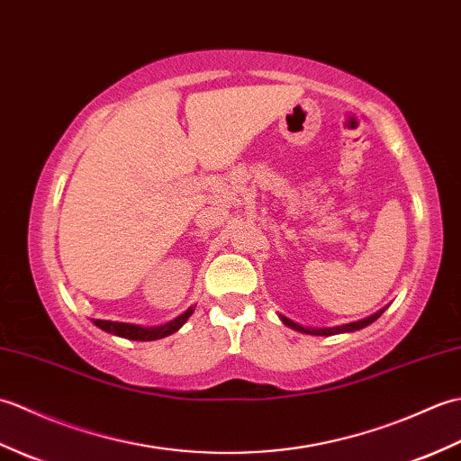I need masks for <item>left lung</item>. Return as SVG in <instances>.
<instances>
[{
	"mask_svg": "<svg viewBox=\"0 0 461 461\" xmlns=\"http://www.w3.org/2000/svg\"><path fill=\"white\" fill-rule=\"evenodd\" d=\"M382 312H384V309L382 311H378V312H375V315H370V317H366V319H362V321H355V322H348V325H340V327H332V329H309V327H301L299 322H293L291 319H287V317H283V315H279V319L285 322V325L289 327V329H293V330H299V332H307V335H319V337H330V335H339V332H352V330H360V329H365V327H368L370 322H375Z\"/></svg>",
	"mask_w": 461,
	"mask_h": 461,
	"instance_id": "1",
	"label": "left lung"
}]
</instances>
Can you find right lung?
<instances>
[{
    "mask_svg": "<svg viewBox=\"0 0 461 461\" xmlns=\"http://www.w3.org/2000/svg\"><path fill=\"white\" fill-rule=\"evenodd\" d=\"M194 312V307L188 311H184L180 317H176L174 321L166 322V325L160 327H140V325H131V322H113V321H101V319H93V322L104 332H111V335L122 337V339H131V340H156V339H164L172 335V332L178 330L185 321L190 319Z\"/></svg>",
    "mask_w": 461,
    "mask_h": 461,
    "instance_id": "1",
    "label": "right lung"
}]
</instances>
